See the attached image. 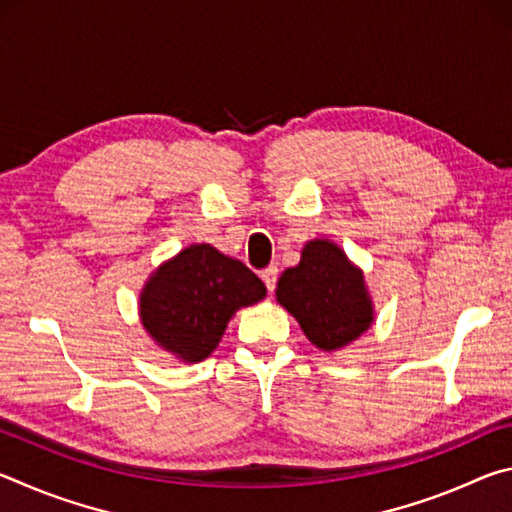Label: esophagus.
<instances>
[{"label": "esophagus", "mask_w": 512, "mask_h": 512, "mask_svg": "<svg viewBox=\"0 0 512 512\" xmlns=\"http://www.w3.org/2000/svg\"><path fill=\"white\" fill-rule=\"evenodd\" d=\"M262 280L266 284L268 293H273L275 291V282H277V268L275 266H268L266 271H262Z\"/></svg>", "instance_id": "34e87169"}]
</instances>
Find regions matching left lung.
<instances>
[{
  "mask_svg": "<svg viewBox=\"0 0 512 512\" xmlns=\"http://www.w3.org/2000/svg\"><path fill=\"white\" fill-rule=\"evenodd\" d=\"M275 298L323 352L345 348L375 323L363 271L329 239L307 241L298 266L277 280Z\"/></svg>",
  "mask_w": 512,
  "mask_h": 512,
  "instance_id": "8db88e82",
  "label": "left lung"
}]
</instances>
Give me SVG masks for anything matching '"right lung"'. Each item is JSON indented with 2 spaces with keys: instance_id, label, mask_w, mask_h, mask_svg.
I'll use <instances>...</instances> for the list:
<instances>
[{
  "instance_id": "1",
  "label": "right lung",
  "mask_w": 512,
  "mask_h": 512,
  "mask_svg": "<svg viewBox=\"0 0 512 512\" xmlns=\"http://www.w3.org/2000/svg\"><path fill=\"white\" fill-rule=\"evenodd\" d=\"M264 296V282L244 262L212 244H192L144 282L140 323L173 359L198 363L216 350L230 318Z\"/></svg>"
}]
</instances>
